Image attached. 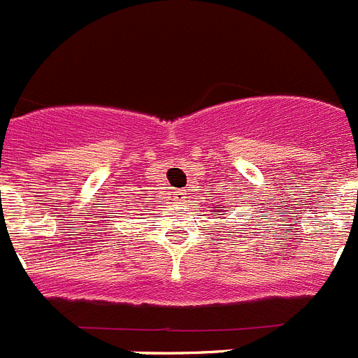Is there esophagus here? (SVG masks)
Listing matches in <instances>:
<instances>
[{
  "instance_id": "1",
  "label": "esophagus",
  "mask_w": 358,
  "mask_h": 358,
  "mask_svg": "<svg viewBox=\"0 0 358 358\" xmlns=\"http://www.w3.org/2000/svg\"><path fill=\"white\" fill-rule=\"evenodd\" d=\"M173 199H176L177 203H182V201L186 199V192L185 190H176V192H173Z\"/></svg>"
}]
</instances>
